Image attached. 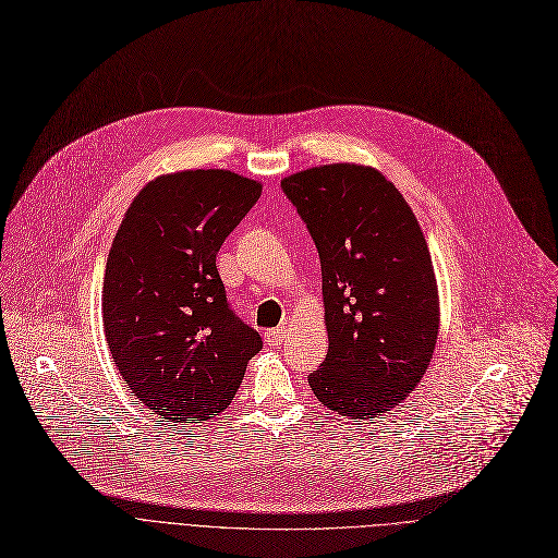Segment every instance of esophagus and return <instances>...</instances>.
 <instances>
[{"label":"esophagus","instance_id":"obj_1","mask_svg":"<svg viewBox=\"0 0 558 558\" xmlns=\"http://www.w3.org/2000/svg\"><path fill=\"white\" fill-rule=\"evenodd\" d=\"M287 337V330L284 328H271V330H264V341H267L269 345H280Z\"/></svg>","mask_w":558,"mask_h":558}]
</instances>
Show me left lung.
<instances>
[{"mask_svg": "<svg viewBox=\"0 0 558 558\" xmlns=\"http://www.w3.org/2000/svg\"><path fill=\"white\" fill-rule=\"evenodd\" d=\"M320 257L328 355L320 404L377 418L423 379L438 339V287L416 215L383 171L335 162L282 179Z\"/></svg>", "mask_w": 558, "mask_h": 558, "instance_id": "1", "label": "left lung"}]
</instances>
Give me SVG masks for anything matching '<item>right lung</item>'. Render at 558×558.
<instances>
[{
    "instance_id": "1",
    "label": "right lung",
    "mask_w": 558,
    "mask_h": 558,
    "mask_svg": "<svg viewBox=\"0 0 558 558\" xmlns=\"http://www.w3.org/2000/svg\"><path fill=\"white\" fill-rule=\"evenodd\" d=\"M262 194L228 169L162 173L133 198L104 274L101 314L126 389L171 423L219 416L259 335L232 314L217 253Z\"/></svg>"
}]
</instances>
